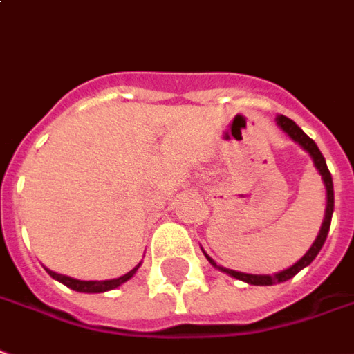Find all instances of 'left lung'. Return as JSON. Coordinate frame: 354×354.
Masks as SVG:
<instances>
[{
	"label": "left lung",
	"instance_id": "left-lung-1",
	"mask_svg": "<svg viewBox=\"0 0 354 354\" xmlns=\"http://www.w3.org/2000/svg\"><path fill=\"white\" fill-rule=\"evenodd\" d=\"M276 122L280 126L281 130L286 132V134L293 140V142H297L303 149H305L313 160H315V167L320 172V176L324 180V185H326V197H328V203H326V214H324V222H322V228H320V234L316 236L315 243L310 245V249L306 251L301 259H299L297 263L293 264V266H289L286 270L278 272V274H243V272H236V270H230V268H224V266H218V264L212 261L209 254L205 253L207 257V261L214 266V268H218V270L226 272L230 274L232 278H237V280L247 281V283H251V286H274V283H280V281H288L291 280L297 272H301L305 266L313 263L316 259V254L320 253V249H322L324 241H326V237H328V232H330V224H332V214H333V182H332V174H330V170H328V165H326V159H324V155L318 149V145H316L308 136L299 128L291 118L283 117V115H278L276 117Z\"/></svg>",
	"mask_w": 354,
	"mask_h": 354
}]
</instances>
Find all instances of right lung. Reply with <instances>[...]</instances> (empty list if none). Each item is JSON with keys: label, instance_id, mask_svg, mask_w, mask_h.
<instances>
[{"label": "right lung", "instance_id": "right-lung-1", "mask_svg": "<svg viewBox=\"0 0 354 354\" xmlns=\"http://www.w3.org/2000/svg\"><path fill=\"white\" fill-rule=\"evenodd\" d=\"M140 268V264L132 268V270L124 274V276H120V278H115V280H105V281H84V280H74V278H68V276H63V274H57V272L48 270V274L51 278H55L57 281H61V283H65L66 288L74 289V291H82V293H103V291H111V289L118 288V286H122L124 281H128L132 276L136 274V270Z\"/></svg>", "mask_w": 354, "mask_h": 354}]
</instances>
